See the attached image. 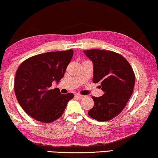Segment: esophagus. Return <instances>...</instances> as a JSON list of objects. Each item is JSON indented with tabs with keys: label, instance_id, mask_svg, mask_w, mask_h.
<instances>
[{
	"label": "esophagus",
	"instance_id": "esophagus-1",
	"mask_svg": "<svg viewBox=\"0 0 158 158\" xmlns=\"http://www.w3.org/2000/svg\"><path fill=\"white\" fill-rule=\"evenodd\" d=\"M75 97H76V98L79 99H83V98H85V96H83V95H81V94H76V95H75Z\"/></svg>",
	"mask_w": 158,
	"mask_h": 158
}]
</instances>
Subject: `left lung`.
<instances>
[{"instance_id":"left-lung-1","label":"left lung","mask_w":158,"mask_h":158,"mask_svg":"<svg viewBox=\"0 0 158 158\" xmlns=\"http://www.w3.org/2000/svg\"><path fill=\"white\" fill-rule=\"evenodd\" d=\"M93 63L94 83H99L104 94L93 97L94 106L88 115L98 121L112 119L122 111L135 85V74L123 56L111 51H83Z\"/></svg>"}]
</instances>
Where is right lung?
Listing matches in <instances>:
<instances>
[{"mask_svg": "<svg viewBox=\"0 0 158 158\" xmlns=\"http://www.w3.org/2000/svg\"><path fill=\"white\" fill-rule=\"evenodd\" d=\"M73 50L47 52L31 56L17 70L14 89L23 110L31 117L50 123L62 116L73 94H63L59 88L51 89L52 82H59L71 62Z\"/></svg>", "mask_w": 158, "mask_h": 158, "instance_id": "right-lung-1", "label": "right lung"}]
</instances>
